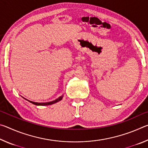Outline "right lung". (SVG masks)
<instances>
[{
    "label": "right lung",
    "instance_id": "right-lung-1",
    "mask_svg": "<svg viewBox=\"0 0 148 148\" xmlns=\"http://www.w3.org/2000/svg\"><path fill=\"white\" fill-rule=\"evenodd\" d=\"M62 97H63V96H62H62L59 97L58 99H57L56 100H55V101H51V102H35L30 101H29V100H27L26 99H26L27 101H28L29 102H31V103H32V104H34V105H36V106H47V105L53 104L56 103V102H57L61 101L62 99Z\"/></svg>",
    "mask_w": 148,
    "mask_h": 148
}]
</instances>
